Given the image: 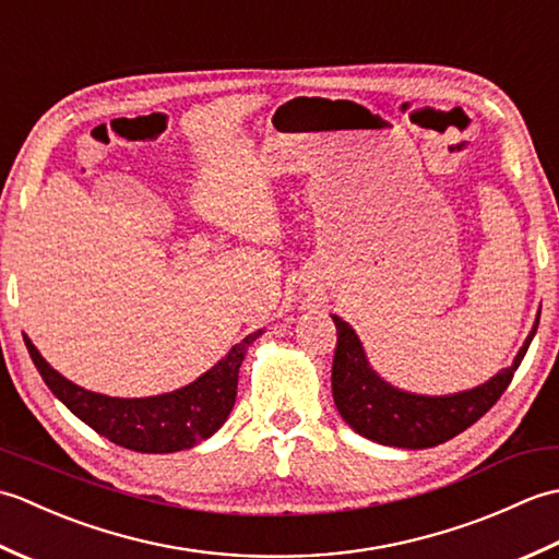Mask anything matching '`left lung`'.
<instances>
[{
  "label": "left lung",
  "instance_id": "left-lung-1",
  "mask_svg": "<svg viewBox=\"0 0 559 559\" xmlns=\"http://www.w3.org/2000/svg\"><path fill=\"white\" fill-rule=\"evenodd\" d=\"M331 319L338 334L331 389L341 418L372 442L399 449L437 447L480 420L512 382L538 329L536 319L512 367H504L490 382L449 396H420L384 382L367 362L358 334L341 317Z\"/></svg>",
  "mask_w": 559,
  "mask_h": 559
}]
</instances>
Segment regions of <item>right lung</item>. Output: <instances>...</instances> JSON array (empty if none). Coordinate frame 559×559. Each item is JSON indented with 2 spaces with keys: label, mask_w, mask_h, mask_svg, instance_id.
I'll return each instance as SVG.
<instances>
[{
  "label": "right lung",
  "mask_w": 559,
  "mask_h": 559,
  "mask_svg": "<svg viewBox=\"0 0 559 559\" xmlns=\"http://www.w3.org/2000/svg\"><path fill=\"white\" fill-rule=\"evenodd\" d=\"M259 336L261 329L242 338L197 382L148 399H115L83 389L52 370L28 336L23 341L45 384L79 420L124 449L141 454H170L204 442L228 420L237 396V372L247 348Z\"/></svg>",
  "instance_id": "obj_1"
}]
</instances>
